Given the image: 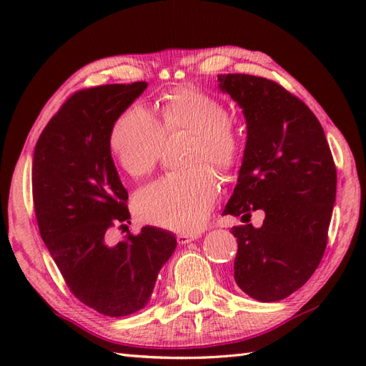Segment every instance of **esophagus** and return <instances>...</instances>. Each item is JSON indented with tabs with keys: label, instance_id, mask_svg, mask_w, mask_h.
<instances>
[{
	"label": "esophagus",
	"instance_id": "obj_1",
	"mask_svg": "<svg viewBox=\"0 0 366 366\" xmlns=\"http://www.w3.org/2000/svg\"><path fill=\"white\" fill-rule=\"evenodd\" d=\"M197 237H198V234H177L176 240L179 245H185V244L192 242V240H195Z\"/></svg>",
	"mask_w": 366,
	"mask_h": 366
}]
</instances>
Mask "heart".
I'll return each mask as SVG.
<instances>
[{
	"instance_id": "obj_1",
	"label": "heart",
	"mask_w": 366,
	"mask_h": 366,
	"mask_svg": "<svg viewBox=\"0 0 366 366\" xmlns=\"http://www.w3.org/2000/svg\"><path fill=\"white\" fill-rule=\"evenodd\" d=\"M192 134L184 173L159 179L137 197V212L147 223L192 232L201 228L215 204L217 177L234 169L242 152V138L220 99L195 86H181L162 99L159 121L143 107L121 113L108 135L116 163L132 177L149 174L160 159L165 137Z\"/></svg>"
}]
</instances>
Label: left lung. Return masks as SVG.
<instances>
[{
    "label": "left lung",
    "instance_id": "left-lung-1",
    "mask_svg": "<svg viewBox=\"0 0 366 366\" xmlns=\"http://www.w3.org/2000/svg\"><path fill=\"white\" fill-rule=\"evenodd\" d=\"M217 76L247 119L244 162L223 214L250 222L252 212H266L261 228L231 229L234 280L256 300H282L308 282L324 256L335 162L315 113L282 84L245 74Z\"/></svg>",
    "mask_w": 366,
    "mask_h": 366
}]
</instances>
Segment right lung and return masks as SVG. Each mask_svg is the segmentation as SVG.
<instances>
[{
	"mask_svg": "<svg viewBox=\"0 0 366 366\" xmlns=\"http://www.w3.org/2000/svg\"><path fill=\"white\" fill-rule=\"evenodd\" d=\"M146 81L74 92L39 137L33 203L39 232L69 290L97 313L119 317L142 310L176 237L144 227L110 244L108 231L130 223L129 193L108 147L113 122Z\"/></svg>",
	"mask_w": 366,
	"mask_h": 366,
	"instance_id": "right-lung-1",
	"label": "right lung"
}]
</instances>
